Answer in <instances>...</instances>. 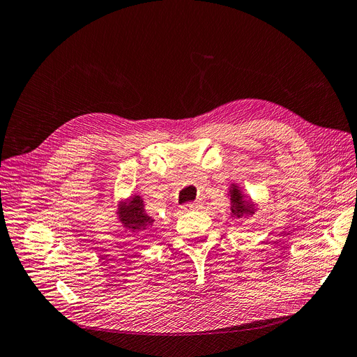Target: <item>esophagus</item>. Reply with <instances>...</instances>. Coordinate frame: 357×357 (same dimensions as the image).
Here are the masks:
<instances>
[{"mask_svg":"<svg viewBox=\"0 0 357 357\" xmlns=\"http://www.w3.org/2000/svg\"><path fill=\"white\" fill-rule=\"evenodd\" d=\"M199 208H201L199 202H188V204L182 205L183 211H195V209H199Z\"/></svg>","mask_w":357,"mask_h":357,"instance_id":"esophagus-1","label":"esophagus"}]
</instances>
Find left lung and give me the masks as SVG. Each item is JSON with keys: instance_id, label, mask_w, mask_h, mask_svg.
Returning a JSON list of instances; mask_svg holds the SVG:
<instances>
[{"instance_id": "obj_1", "label": "left lung", "mask_w": 357, "mask_h": 357, "mask_svg": "<svg viewBox=\"0 0 357 357\" xmlns=\"http://www.w3.org/2000/svg\"><path fill=\"white\" fill-rule=\"evenodd\" d=\"M228 197H229V201H231V217L232 218H250L252 217L254 213L257 212V204L248 197L244 194L243 188L238 185L232 182L228 188Z\"/></svg>"}]
</instances>
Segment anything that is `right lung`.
Returning <instances> with one entry per match:
<instances>
[{
  "label": "right lung",
  "mask_w": 357,
  "mask_h": 357,
  "mask_svg": "<svg viewBox=\"0 0 357 357\" xmlns=\"http://www.w3.org/2000/svg\"><path fill=\"white\" fill-rule=\"evenodd\" d=\"M116 215L117 221L123 225V228L135 235L142 231H146V228L152 227L155 222V220L149 217L145 211L144 199L137 194L119 201Z\"/></svg>",
  "instance_id": "add662e5"
}]
</instances>
